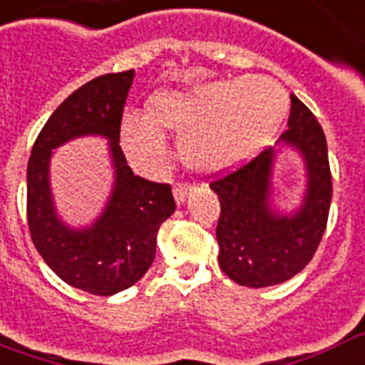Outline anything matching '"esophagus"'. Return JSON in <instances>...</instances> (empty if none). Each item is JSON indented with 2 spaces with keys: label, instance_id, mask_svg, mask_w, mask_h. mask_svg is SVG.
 <instances>
[{
  "label": "esophagus",
  "instance_id": "34e87169",
  "mask_svg": "<svg viewBox=\"0 0 365 365\" xmlns=\"http://www.w3.org/2000/svg\"><path fill=\"white\" fill-rule=\"evenodd\" d=\"M191 191V185L190 183H175L174 185V197L178 203H183L185 201V197H187V193Z\"/></svg>",
  "mask_w": 365,
  "mask_h": 365
}]
</instances>
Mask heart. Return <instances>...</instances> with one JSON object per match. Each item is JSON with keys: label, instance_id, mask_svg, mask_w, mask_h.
I'll return each mask as SVG.
<instances>
[{"label": "heart", "instance_id": "1", "mask_svg": "<svg viewBox=\"0 0 365 365\" xmlns=\"http://www.w3.org/2000/svg\"><path fill=\"white\" fill-rule=\"evenodd\" d=\"M288 93L265 75L212 81L187 91H160L147 112L121 118L123 148L139 168H153L166 155L170 129L182 135L183 162L199 172L234 168L271 141L288 112Z\"/></svg>", "mask_w": 365, "mask_h": 365}]
</instances>
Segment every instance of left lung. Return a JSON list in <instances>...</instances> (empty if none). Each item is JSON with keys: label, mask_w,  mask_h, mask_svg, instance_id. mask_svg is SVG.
<instances>
[{"label": "left lung", "mask_w": 365, "mask_h": 365, "mask_svg": "<svg viewBox=\"0 0 365 365\" xmlns=\"http://www.w3.org/2000/svg\"><path fill=\"white\" fill-rule=\"evenodd\" d=\"M288 129L280 143L304 156L307 187L294 215H274L269 207L274 148L209 183L220 201L218 265L234 282L265 288L286 282L312 261L327 228L333 180L323 128L312 110L290 96Z\"/></svg>", "instance_id": "1"}]
</instances>
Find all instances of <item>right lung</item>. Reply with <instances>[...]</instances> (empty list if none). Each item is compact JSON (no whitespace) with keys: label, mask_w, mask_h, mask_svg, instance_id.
<instances>
[{"label":"right lung","mask_w":365,"mask_h":365,"mask_svg":"<svg viewBox=\"0 0 365 365\" xmlns=\"http://www.w3.org/2000/svg\"><path fill=\"white\" fill-rule=\"evenodd\" d=\"M133 69L106 73L69 94L32 145L26 168V220L36 250L67 284L94 296L133 286L153 265L156 234L175 210L170 183L135 175L120 147V125ZM83 134L110 139L116 182L110 201L91 229H67L55 215L47 182L51 150Z\"/></svg>","instance_id":"add662e5"}]
</instances>
